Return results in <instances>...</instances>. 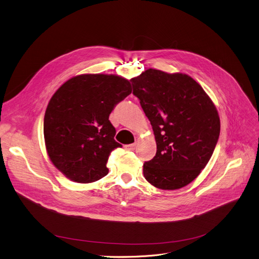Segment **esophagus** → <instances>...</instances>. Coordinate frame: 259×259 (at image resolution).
I'll use <instances>...</instances> for the list:
<instances>
[{
  "label": "esophagus",
  "mask_w": 259,
  "mask_h": 259,
  "mask_svg": "<svg viewBox=\"0 0 259 259\" xmlns=\"http://www.w3.org/2000/svg\"><path fill=\"white\" fill-rule=\"evenodd\" d=\"M136 147V144L133 143V144H127V145H124V149L125 150H134Z\"/></svg>",
  "instance_id": "obj_1"
}]
</instances>
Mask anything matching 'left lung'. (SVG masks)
<instances>
[{"mask_svg": "<svg viewBox=\"0 0 259 259\" xmlns=\"http://www.w3.org/2000/svg\"><path fill=\"white\" fill-rule=\"evenodd\" d=\"M131 80L157 143L156 156L143 165L144 178L164 190L188 185L205 168L219 140L214 103L187 74L147 69Z\"/></svg>", "mask_w": 259, "mask_h": 259, "instance_id": "1", "label": "left lung"}]
</instances>
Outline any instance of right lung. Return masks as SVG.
I'll return each instance as SVG.
<instances>
[{
  "instance_id": "right-lung-1",
  "label": "right lung",
  "mask_w": 259,
  "mask_h": 259,
  "mask_svg": "<svg viewBox=\"0 0 259 259\" xmlns=\"http://www.w3.org/2000/svg\"><path fill=\"white\" fill-rule=\"evenodd\" d=\"M131 93V82L113 74L77 75L56 91L45 113L44 137L60 172L77 183H92L109 174L110 154L122 146L114 139L109 117Z\"/></svg>"
}]
</instances>
